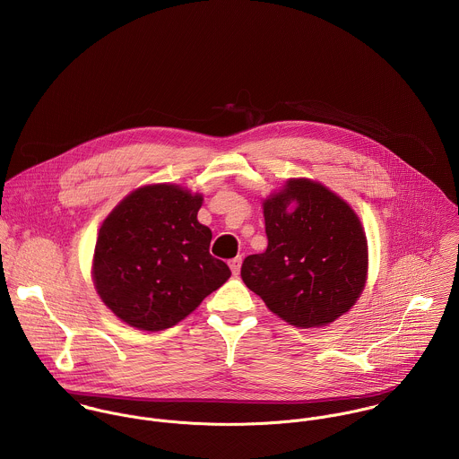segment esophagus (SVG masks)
<instances>
[{"instance_id": "34e87169", "label": "esophagus", "mask_w": 459, "mask_h": 459, "mask_svg": "<svg viewBox=\"0 0 459 459\" xmlns=\"http://www.w3.org/2000/svg\"><path fill=\"white\" fill-rule=\"evenodd\" d=\"M240 265H242V256H237V258H233V260L230 262V269H231V273H233L235 276H238Z\"/></svg>"}]
</instances>
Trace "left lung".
I'll list each match as a JSON object with an SVG mask.
<instances>
[{"label":"left lung","instance_id":"1","mask_svg":"<svg viewBox=\"0 0 459 459\" xmlns=\"http://www.w3.org/2000/svg\"><path fill=\"white\" fill-rule=\"evenodd\" d=\"M264 217L269 246L244 260L246 287L296 327L347 313L368 273L365 230L351 204L318 181L290 178L264 199Z\"/></svg>","mask_w":459,"mask_h":459}]
</instances>
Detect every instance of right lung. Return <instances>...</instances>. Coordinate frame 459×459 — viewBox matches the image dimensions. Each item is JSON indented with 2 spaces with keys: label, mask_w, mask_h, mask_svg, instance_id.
I'll return each mask as SVG.
<instances>
[{
  "label": "right lung",
  "mask_w": 459,
  "mask_h": 459,
  "mask_svg": "<svg viewBox=\"0 0 459 459\" xmlns=\"http://www.w3.org/2000/svg\"><path fill=\"white\" fill-rule=\"evenodd\" d=\"M201 204L197 192L154 183L130 192L103 221L92 281L128 325L172 327L230 280V267L210 255L212 231L197 221Z\"/></svg>",
  "instance_id": "obj_1"
}]
</instances>
